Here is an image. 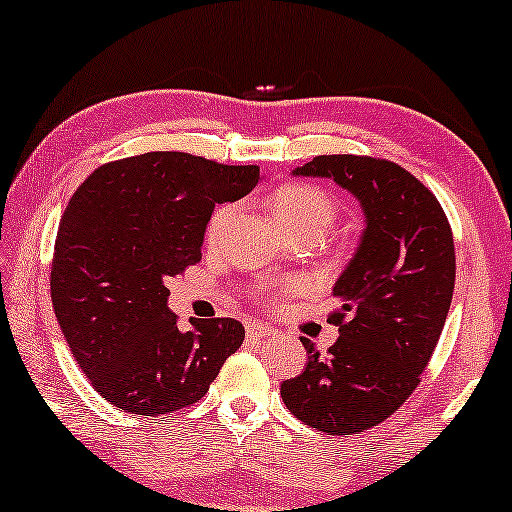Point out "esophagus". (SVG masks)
I'll return each mask as SVG.
<instances>
[{"mask_svg":"<svg viewBox=\"0 0 512 512\" xmlns=\"http://www.w3.org/2000/svg\"><path fill=\"white\" fill-rule=\"evenodd\" d=\"M275 333V328L268 326V324H249L247 328V335L251 340H261V338H268V335Z\"/></svg>","mask_w":512,"mask_h":512,"instance_id":"1","label":"esophagus"}]
</instances>
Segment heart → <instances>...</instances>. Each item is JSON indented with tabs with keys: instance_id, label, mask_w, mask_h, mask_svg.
I'll return each instance as SVG.
<instances>
[{
	"instance_id": "b5f03b06",
	"label": "heart",
	"mask_w": 512,
	"mask_h": 512,
	"mask_svg": "<svg viewBox=\"0 0 512 512\" xmlns=\"http://www.w3.org/2000/svg\"><path fill=\"white\" fill-rule=\"evenodd\" d=\"M235 207L223 205L207 223V240L216 242L233 221ZM272 214L286 233H312L324 237L335 223L338 205L324 188L314 184H286L272 195Z\"/></svg>"
}]
</instances>
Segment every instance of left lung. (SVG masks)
Here are the masks:
<instances>
[{
    "mask_svg": "<svg viewBox=\"0 0 512 512\" xmlns=\"http://www.w3.org/2000/svg\"><path fill=\"white\" fill-rule=\"evenodd\" d=\"M293 177L331 179L363 209L359 247L333 284L340 338L282 382V398L312 429L349 436L401 408L422 380L454 291V242L429 188L389 160L317 156Z\"/></svg>",
    "mask_w": 512,
    "mask_h": 512,
    "instance_id": "obj_1",
    "label": "left lung"
}]
</instances>
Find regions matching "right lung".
<instances>
[{"label": "right lung", "mask_w": 512, "mask_h": 512, "mask_svg": "<svg viewBox=\"0 0 512 512\" xmlns=\"http://www.w3.org/2000/svg\"><path fill=\"white\" fill-rule=\"evenodd\" d=\"M258 181L256 165L151 151L102 165L76 188L55 240L51 298L104 401L146 417L188 408L242 345L235 319H193L181 331L165 284L202 258L214 207Z\"/></svg>", "instance_id": "right-lung-1"}]
</instances>
